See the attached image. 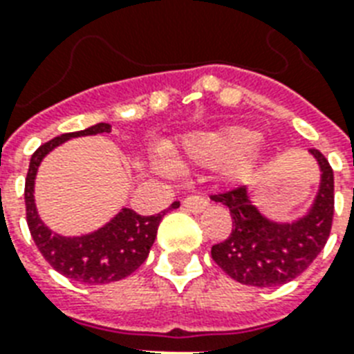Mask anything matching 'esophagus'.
Returning a JSON list of instances; mask_svg holds the SVG:
<instances>
[{
    "label": "esophagus",
    "instance_id": "obj_1",
    "mask_svg": "<svg viewBox=\"0 0 354 354\" xmlns=\"http://www.w3.org/2000/svg\"><path fill=\"white\" fill-rule=\"evenodd\" d=\"M183 207H185L189 213H193V215H200V213H204V211L209 207V202H207L204 196L193 194V196H187V198L183 200Z\"/></svg>",
    "mask_w": 354,
    "mask_h": 354
}]
</instances>
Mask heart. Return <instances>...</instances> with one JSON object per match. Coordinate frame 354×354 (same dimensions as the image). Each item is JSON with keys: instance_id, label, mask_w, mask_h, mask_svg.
<instances>
[{"instance_id": "1", "label": "heart", "mask_w": 354, "mask_h": 354, "mask_svg": "<svg viewBox=\"0 0 354 354\" xmlns=\"http://www.w3.org/2000/svg\"><path fill=\"white\" fill-rule=\"evenodd\" d=\"M263 143L252 128L232 127L216 130H200L187 133L182 149L169 152L172 163L178 165L221 167L222 176L230 182H242L252 174L263 160Z\"/></svg>"}]
</instances>
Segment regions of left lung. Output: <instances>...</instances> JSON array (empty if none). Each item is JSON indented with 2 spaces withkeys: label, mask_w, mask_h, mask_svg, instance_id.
Segmentation results:
<instances>
[{
  "label": "left lung",
  "mask_w": 354,
  "mask_h": 354,
  "mask_svg": "<svg viewBox=\"0 0 354 354\" xmlns=\"http://www.w3.org/2000/svg\"><path fill=\"white\" fill-rule=\"evenodd\" d=\"M310 156L319 169L318 189L305 213L292 221H275L263 213L246 187L213 196L230 207L233 230L226 241L211 248V257L242 285H285L324 250L335 215V176L319 150H310Z\"/></svg>",
  "instance_id": "8db88e82"
}]
</instances>
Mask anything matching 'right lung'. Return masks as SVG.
Wrapping results in <instances>:
<instances>
[{
	"label": "right lung",
	"mask_w": 354,
	"mask_h": 354,
	"mask_svg": "<svg viewBox=\"0 0 354 354\" xmlns=\"http://www.w3.org/2000/svg\"><path fill=\"white\" fill-rule=\"evenodd\" d=\"M110 132L112 127L108 122H97L84 130L62 133L47 141L32 154L25 178V207L32 241L53 268L84 285H106L136 272L149 257L158 226L165 215L163 211L160 215L141 216L128 207H121L106 224L84 235H60L41 221L36 207L35 185L44 158L69 139ZM176 207H180V202H174L169 209Z\"/></svg>",
	"instance_id": "1"
}]
</instances>
